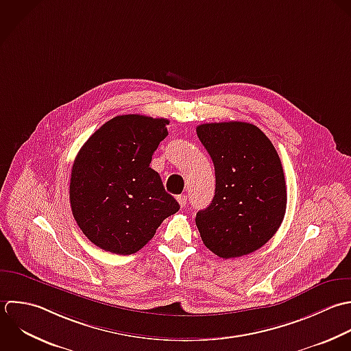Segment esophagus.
<instances>
[{
	"label": "esophagus",
	"mask_w": 351,
	"mask_h": 351,
	"mask_svg": "<svg viewBox=\"0 0 351 351\" xmlns=\"http://www.w3.org/2000/svg\"><path fill=\"white\" fill-rule=\"evenodd\" d=\"M178 202H179V205L183 208V206H186V204H187V195L186 194H180V195H178Z\"/></svg>",
	"instance_id": "34e87169"
}]
</instances>
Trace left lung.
<instances>
[{
    "mask_svg": "<svg viewBox=\"0 0 351 351\" xmlns=\"http://www.w3.org/2000/svg\"><path fill=\"white\" fill-rule=\"evenodd\" d=\"M197 135L216 175L212 204L195 217L202 242L221 258L250 254L285 219L287 191L279 154L258 127L245 121L201 124Z\"/></svg>",
    "mask_w": 351,
    "mask_h": 351,
    "instance_id": "left-lung-1",
    "label": "left lung"
}]
</instances>
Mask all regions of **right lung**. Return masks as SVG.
<instances>
[{
    "label": "right lung",
    "mask_w": 351,
    "mask_h": 351,
    "mask_svg": "<svg viewBox=\"0 0 351 351\" xmlns=\"http://www.w3.org/2000/svg\"><path fill=\"white\" fill-rule=\"evenodd\" d=\"M168 124L143 114L116 116L79 150L71 172V209L82 232L102 250L136 253L179 210L150 168Z\"/></svg>",
    "instance_id": "1"
}]
</instances>
